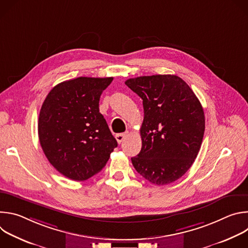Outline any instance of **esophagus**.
Instances as JSON below:
<instances>
[{"label":"esophagus","instance_id":"1","mask_svg":"<svg viewBox=\"0 0 248 248\" xmlns=\"http://www.w3.org/2000/svg\"><path fill=\"white\" fill-rule=\"evenodd\" d=\"M126 137V133H118L117 135H116V139H117V141H118V143L119 144H121L123 141L124 140V138Z\"/></svg>","mask_w":248,"mask_h":248}]
</instances>
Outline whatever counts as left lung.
<instances>
[{
    "label": "left lung",
    "mask_w": 248,
    "mask_h": 248,
    "mask_svg": "<svg viewBox=\"0 0 248 248\" xmlns=\"http://www.w3.org/2000/svg\"><path fill=\"white\" fill-rule=\"evenodd\" d=\"M143 103L142 147L131 162L150 183L175 182L189 170L205 130L202 106L187 83L171 75L129 78L124 82Z\"/></svg>",
    "instance_id": "left-lung-1"
}]
</instances>
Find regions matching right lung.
<instances>
[{
  "label": "right lung",
  "mask_w": 248,
  "mask_h": 248,
  "mask_svg": "<svg viewBox=\"0 0 248 248\" xmlns=\"http://www.w3.org/2000/svg\"><path fill=\"white\" fill-rule=\"evenodd\" d=\"M113 78H84L56 85L39 114L38 136L51 165L73 181H86L107 164L118 146L99 112L102 92Z\"/></svg>",
  "instance_id": "1"
}]
</instances>
